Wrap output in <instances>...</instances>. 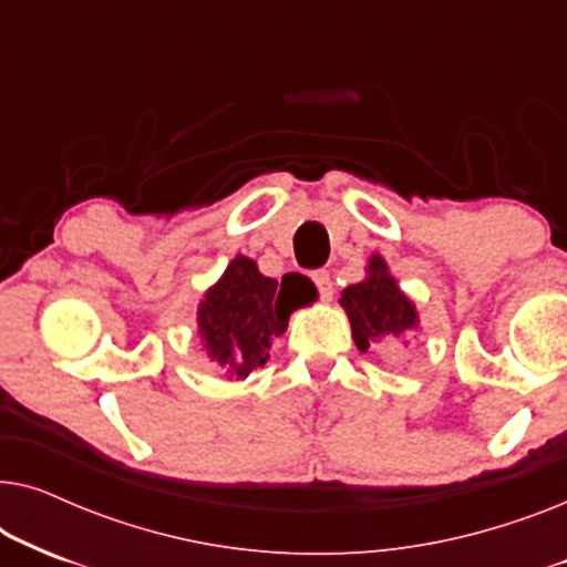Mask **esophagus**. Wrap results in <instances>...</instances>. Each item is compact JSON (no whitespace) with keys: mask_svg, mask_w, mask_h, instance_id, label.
Segmentation results:
<instances>
[{"mask_svg":"<svg viewBox=\"0 0 567 567\" xmlns=\"http://www.w3.org/2000/svg\"><path fill=\"white\" fill-rule=\"evenodd\" d=\"M312 284H315V289H317V293H320L322 301L332 299V278H330L328 270H315Z\"/></svg>","mask_w":567,"mask_h":567,"instance_id":"1","label":"esophagus"}]
</instances>
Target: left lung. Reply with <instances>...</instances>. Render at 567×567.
<instances>
[{
    "instance_id": "obj_1",
    "label": "left lung",
    "mask_w": 567,
    "mask_h": 567,
    "mask_svg": "<svg viewBox=\"0 0 567 567\" xmlns=\"http://www.w3.org/2000/svg\"><path fill=\"white\" fill-rule=\"evenodd\" d=\"M340 305L346 307L351 320L353 340L361 351L382 338H400L402 332L415 328V307L398 289L394 278L386 274L384 260L374 255L369 260V278L348 286L340 293Z\"/></svg>"
}]
</instances>
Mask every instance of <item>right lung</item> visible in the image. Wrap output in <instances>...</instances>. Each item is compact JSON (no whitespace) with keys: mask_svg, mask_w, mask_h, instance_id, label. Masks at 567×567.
<instances>
[{"mask_svg":"<svg viewBox=\"0 0 567 567\" xmlns=\"http://www.w3.org/2000/svg\"><path fill=\"white\" fill-rule=\"evenodd\" d=\"M301 307L299 291L266 278L250 258H235L227 274L198 309V328L206 351L227 374L245 379L268 359L270 340L281 336L289 315Z\"/></svg>","mask_w":567,"mask_h":567,"instance_id":"obj_1","label":"right lung"}]
</instances>
